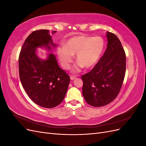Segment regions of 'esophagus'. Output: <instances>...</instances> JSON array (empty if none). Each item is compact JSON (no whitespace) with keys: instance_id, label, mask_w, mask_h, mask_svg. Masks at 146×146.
Wrapping results in <instances>:
<instances>
[{"instance_id":"34e87169","label":"esophagus","mask_w":146,"mask_h":146,"mask_svg":"<svg viewBox=\"0 0 146 146\" xmlns=\"http://www.w3.org/2000/svg\"><path fill=\"white\" fill-rule=\"evenodd\" d=\"M70 80H74V79H76L77 78V77L75 76H70Z\"/></svg>"}]
</instances>
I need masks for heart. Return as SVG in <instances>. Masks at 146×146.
Masks as SVG:
<instances>
[{
	"label": "heart",
	"instance_id": "obj_1",
	"mask_svg": "<svg viewBox=\"0 0 146 146\" xmlns=\"http://www.w3.org/2000/svg\"><path fill=\"white\" fill-rule=\"evenodd\" d=\"M104 47V40L100 36L79 35L69 38L64 46H58L56 52L61 64L66 69H69L74 55L76 54L78 63L77 67L74 69V72H77L83 66L90 68L98 63Z\"/></svg>",
	"mask_w": 146,
	"mask_h": 146
}]
</instances>
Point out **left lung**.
<instances>
[{
  "mask_svg": "<svg viewBox=\"0 0 146 146\" xmlns=\"http://www.w3.org/2000/svg\"><path fill=\"white\" fill-rule=\"evenodd\" d=\"M108 44L103 56L90 72L83 75L82 93L86 102L95 107L113 102L120 92L125 77L126 55L115 35L107 32Z\"/></svg>",
  "mask_w": 146,
  "mask_h": 146,
  "instance_id": "left-lung-1",
  "label": "left lung"
}]
</instances>
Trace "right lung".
<instances>
[{"label": "right lung", "mask_w": 146, "mask_h": 146, "mask_svg": "<svg viewBox=\"0 0 146 146\" xmlns=\"http://www.w3.org/2000/svg\"><path fill=\"white\" fill-rule=\"evenodd\" d=\"M48 30H35L26 38L19 56V73L24 89L34 103L52 108L61 103L70 82V77L57 63L54 55L46 60L36 55V48L50 44L55 47ZM55 33V31L52 32Z\"/></svg>", "instance_id": "1"}]
</instances>
